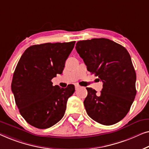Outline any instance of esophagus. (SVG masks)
Listing matches in <instances>:
<instances>
[{"label":"esophagus","instance_id":"1","mask_svg":"<svg viewBox=\"0 0 149 149\" xmlns=\"http://www.w3.org/2000/svg\"><path fill=\"white\" fill-rule=\"evenodd\" d=\"M79 87H80V86H79L78 84H75V90L78 89Z\"/></svg>","mask_w":149,"mask_h":149}]
</instances>
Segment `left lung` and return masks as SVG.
<instances>
[{
    "mask_svg": "<svg viewBox=\"0 0 149 149\" xmlns=\"http://www.w3.org/2000/svg\"><path fill=\"white\" fill-rule=\"evenodd\" d=\"M75 49L88 71L103 83L99 95L86 88L84 104L87 114L102 125L119 122L128 113L136 95V75L129 53L123 46L103 38L78 41Z\"/></svg>",
    "mask_w": 149,
    "mask_h": 149,
    "instance_id": "8db88e82",
    "label": "left lung"
}]
</instances>
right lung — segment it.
Wrapping results in <instances>:
<instances>
[{
  "label": "right lung",
  "mask_w": 149,
  "mask_h": 149,
  "mask_svg": "<svg viewBox=\"0 0 149 149\" xmlns=\"http://www.w3.org/2000/svg\"><path fill=\"white\" fill-rule=\"evenodd\" d=\"M75 42L31 46L21 56L15 70L11 90L20 114L40 129L53 126L63 117L74 85L65 88L53 86L51 79L61 74Z\"/></svg>",
  "instance_id": "right-lung-1"
}]
</instances>
